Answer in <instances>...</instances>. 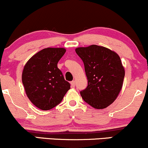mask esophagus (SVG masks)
<instances>
[{
  "instance_id": "34e87169",
  "label": "esophagus",
  "mask_w": 148,
  "mask_h": 148,
  "mask_svg": "<svg viewBox=\"0 0 148 148\" xmlns=\"http://www.w3.org/2000/svg\"><path fill=\"white\" fill-rule=\"evenodd\" d=\"M70 84H71V86H72V88H74V87H75V81H71Z\"/></svg>"
}]
</instances>
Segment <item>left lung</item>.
Instances as JSON below:
<instances>
[{
    "instance_id": "obj_1",
    "label": "left lung",
    "mask_w": 148,
    "mask_h": 148,
    "mask_svg": "<svg viewBox=\"0 0 148 148\" xmlns=\"http://www.w3.org/2000/svg\"><path fill=\"white\" fill-rule=\"evenodd\" d=\"M77 55L83 60L88 86L80 92L83 99L97 109L111 105L123 88L125 68L113 51L97 45L78 47Z\"/></svg>"
}]
</instances>
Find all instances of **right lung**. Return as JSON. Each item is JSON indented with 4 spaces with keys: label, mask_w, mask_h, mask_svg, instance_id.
<instances>
[{
    "label": "right lung",
    "mask_w": 148,
    "mask_h": 148,
    "mask_svg": "<svg viewBox=\"0 0 148 148\" xmlns=\"http://www.w3.org/2000/svg\"><path fill=\"white\" fill-rule=\"evenodd\" d=\"M64 48H46L33 56L22 72L25 94L40 109L47 111L60 103L70 89L57 64L63 56Z\"/></svg>",
    "instance_id": "1"
}]
</instances>
